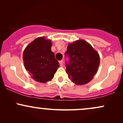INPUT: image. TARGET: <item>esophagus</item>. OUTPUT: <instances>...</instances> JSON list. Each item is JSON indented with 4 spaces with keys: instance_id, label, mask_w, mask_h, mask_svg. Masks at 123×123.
<instances>
[{
    "instance_id": "34e87169",
    "label": "esophagus",
    "mask_w": 123,
    "mask_h": 123,
    "mask_svg": "<svg viewBox=\"0 0 123 123\" xmlns=\"http://www.w3.org/2000/svg\"><path fill=\"white\" fill-rule=\"evenodd\" d=\"M59 63H60V65H63V60H61V61H59Z\"/></svg>"
}]
</instances>
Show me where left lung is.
I'll return each instance as SVG.
<instances>
[{"label": "left lung", "mask_w": 123, "mask_h": 123, "mask_svg": "<svg viewBox=\"0 0 123 123\" xmlns=\"http://www.w3.org/2000/svg\"><path fill=\"white\" fill-rule=\"evenodd\" d=\"M65 54L70 57L69 62L66 65L69 79L77 85L90 82L99 66L98 52L88 42L80 39L69 43Z\"/></svg>", "instance_id": "obj_1"}]
</instances>
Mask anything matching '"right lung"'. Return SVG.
I'll return each instance as SVG.
<instances>
[{"mask_svg":"<svg viewBox=\"0 0 123 123\" xmlns=\"http://www.w3.org/2000/svg\"><path fill=\"white\" fill-rule=\"evenodd\" d=\"M51 40L45 37L35 39L24 51V67L31 77L39 83H47L53 79L60 63L51 51Z\"/></svg>","mask_w":123,"mask_h":123,"instance_id":"add662e5","label":"right lung"}]
</instances>
